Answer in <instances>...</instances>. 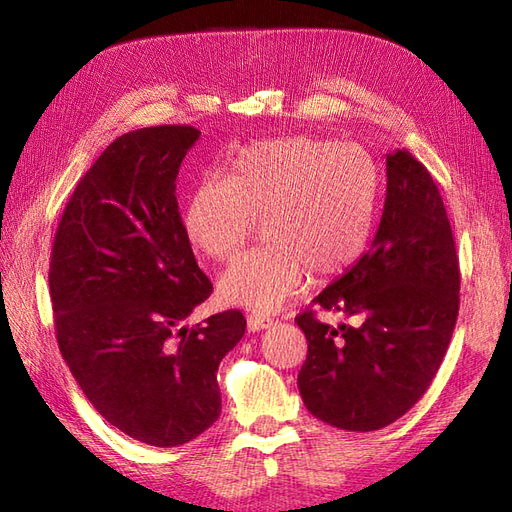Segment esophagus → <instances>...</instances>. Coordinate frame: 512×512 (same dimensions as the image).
Wrapping results in <instances>:
<instances>
[{"label":"esophagus","mask_w":512,"mask_h":512,"mask_svg":"<svg viewBox=\"0 0 512 512\" xmlns=\"http://www.w3.org/2000/svg\"><path fill=\"white\" fill-rule=\"evenodd\" d=\"M273 324V318L265 316V314H250L247 316V329L250 331H265Z\"/></svg>","instance_id":"obj_1"}]
</instances>
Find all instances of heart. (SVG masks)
Here are the masks:
<instances>
[{
    "label": "heart",
    "mask_w": 512,
    "mask_h": 512,
    "mask_svg": "<svg viewBox=\"0 0 512 512\" xmlns=\"http://www.w3.org/2000/svg\"><path fill=\"white\" fill-rule=\"evenodd\" d=\"M378 194V166L361 145L275 138L247 147L230 177L200 181L183 230L196 250L224 260L262 215L267 245L230 262L220 294L232 305L273 312L301 286L305 269L327 280L356 265L374 230Z\"/></svg>",
    "instance_id": "1"
}]
</instances>
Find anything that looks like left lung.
<instances>
[{
  "instance_id": "8db88e82",
  "label": "left lung",
  "mask_w": 512,
  "mask_h": 512,
  "mask_svg": "<svg viewBox=\"0 0 512 512\" xmlns=\"http://www.w3.org/2000/svg\"><path fill=\"white\" fill-rule=\"evenodd\" d=\"M356 318L333 329L305 312V408L348 431L395 423L438 374L459 312V258L438 185L410 151L386 156V198L367 254L312 301Z\"/></svg>"
}]
</instances>
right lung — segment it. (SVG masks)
I'll return each mask as SVG.
<instances>
[{
	"mask_svg": "<svg viewBox=\"0 0 512 512\" xmlns=\"http://www.w3.org/2000/svg\"><path fill=\"white\" fill-rule=\"evenodd\" d=\"M198 136L156 126L115 138L70 196L49 269L74 380L108 423L162 448L218 421V367L245 333L239 309L183 324L213 290L177 205L179 166Z\"/></svg>",
	"mask_w": 512,
	"mask_h": 512,
	"instance_id": "obj_1",
	"label": "right lung"
}]
</instances>
